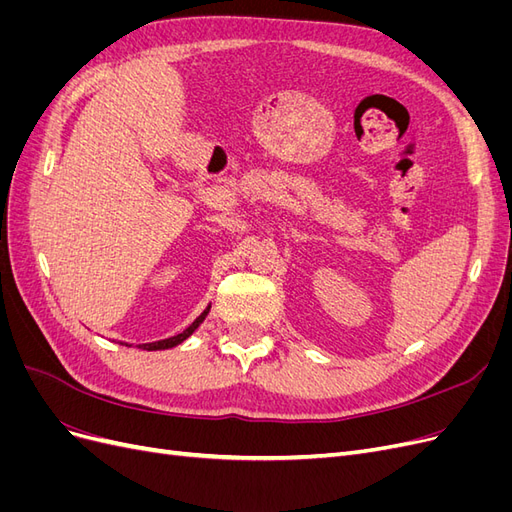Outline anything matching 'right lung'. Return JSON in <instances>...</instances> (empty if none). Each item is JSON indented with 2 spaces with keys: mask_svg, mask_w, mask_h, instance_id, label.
Here are the masks:
<instances>
[{
  "mask_svg": "<svg viewBox=\"0 0 512 512\" xmlns=\"http://www.w3.org/2000/svg\"><path fill=\"white\" fill-rule=\"evenodd\" d=\"M209 309H211V305L205 309L203 314H200L188 329H185L183 333H179V335H173V337H168V339H160V342H151V344H141L138 348H143V350H166V348H175V346H179L183 339H188L198 327H200V322H203L205 318H207V314H209Z\"/></svg>",
  "mask_w": 512,
  "mask_h": 512,
  "instance_id": "right-lung-1",
  "label": "right lung"
}]
</instances>
